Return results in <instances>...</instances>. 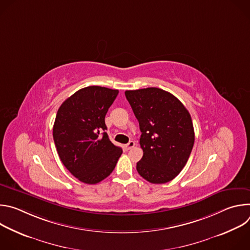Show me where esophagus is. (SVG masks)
<instances>
[{"label":"esophagus","mask_w":250,"mask_h":250,"mask_svg":"<svg viewBox=\"0 0 250 250\" xmlns=\"http://www.w3.org/2000/svg\"><path fill=\"white\" fill-rule=\"evenodd\" d=\"M134 146H135L134 141L130 140L127 145H125V149H126V150H129V149H131L132 147H134Z\"/></svg>","instance_id":"obj_1"}]
</instances>
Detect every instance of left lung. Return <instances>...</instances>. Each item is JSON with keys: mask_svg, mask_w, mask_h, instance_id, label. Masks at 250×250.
I'll use <instances>...</instances> for the list:
<instances>
[{"mask_svg": "<svg viewBox=\"0 0 250 250\" xmlns=\"http://www.w3.org/2000/svg\"><path fill=\"white\" fill-rule=\"evenodd\" d=\"M141 131L144 156L138 174L153 184H164L179 174L191 154L195 133L191 116L175 96L159 88L125 91Z\"/></svg>", "mask_w": 250, "mask_h": 250, "instance_id": "8db88e82", "label": "left lung"}]
</instances>
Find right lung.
I'll use <instances>...</instances> for the list:
<instances>
[{"label": "right lung", "mask_w": 250, "mask_h": 250, "mask_svg": "<svg viewBox=\"0 0 250 250\" xmlns=\"http://www.w3.org/2000/svg\"><path fill=\"white\" fill-rule=\"evenodd\" d=\"M119 94L100 86L80 89L58 109L53 139L63 165L78 180L97 184L116 167L123 149L110 140L104 117Z\"/></svg>", "instance_id": "1"}]
</instances>
